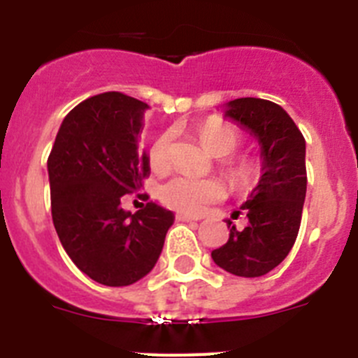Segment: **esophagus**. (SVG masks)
I'll return each mask as SVG.
<instances>
[{
    "instance_id": "34e87169",
    "label": "esophagus",
    "mask_w": 358,
    "mask_h": 358,
    "mask_svg": "<svg viewBox=\"0 0 358 358\" xmlns=\"http://www.w3.org/2000/svg\"><path fill=\"white\" fill-rule=\"evenodd\" d=\"M176 218L177 220H181V222H194V220H199V218L192 217V215H186V213H177Z\"/></svg>"
}]
</instances>
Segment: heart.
<instances>
[{"instance_id":"b5f03b06","label":"heart","mask_w":358,"mask_h":358,"mask_svg":"<svg viewBox=\"0 0 358 358\" xmlns=\"http://www.w3.org/2000/svg\"><path fill=\"white\" fill-rule=\"evenodd\" d=\"M199 140L208 150L220 159V166L231 188L249 189L260 177V164L251 156H229L242 145V132L220 118H208L199 125ZM173 132H161L148 148V164L152 172L166 173L172 166ZM226 197V188L218 179H197L189 176H176L159 189L164 206L179 213L201 215Z\"/></svg>"}]
</instances>
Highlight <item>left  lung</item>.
<instances>
[{
  "instance_id": "1",
  "label": "left lung",
  "mask_w": 358,
  "mask_h": 358,
  "mask_svg": "<svg viewBox=\"0 0 358 358\" xmlns=\"http://www.w3.org/2000/svg\"><path fill=\"white\" fill-rule=\"evenodd\" d=\"M226 115L262 143L264 176L240 208L249 224L236 229L227 220L229 238L211 251V258L235 276L258 278L285 260L299 233L306 194L305 138L283 107L262 98L231 100Z\"/></svg>"
}]
</instances>
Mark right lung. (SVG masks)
<instances>
[{"label": "right lung", "mask_w": 358, "mask_h": 358, "mask_svg": "<svg viewBox=\"0 0 358 358\" xmlns=\"http://www.w3.org/2000/svg\"><path fill=\"white\" fill-rule=\"evenodd\" d=\"M147 103L118 93L94 94L68 113L48 156L52 218L62 248L91 280L132 285L163 251L173 213L154 202L122 208L150 173L138 150ZM147 201V194H138Z\"/></svg>", "instance_id": "add662e5"}]
</instances>
